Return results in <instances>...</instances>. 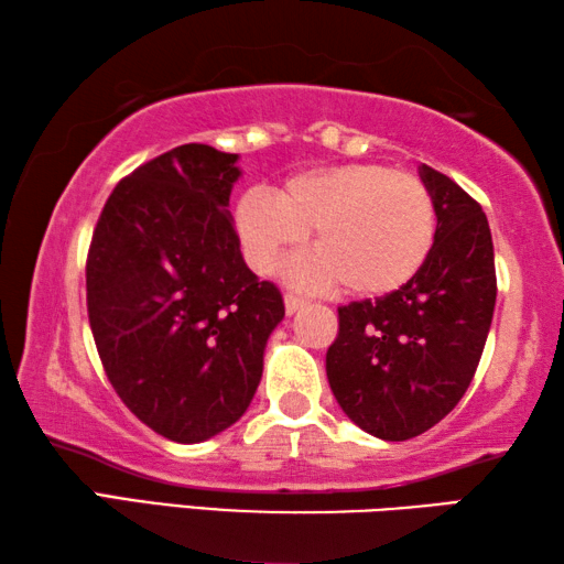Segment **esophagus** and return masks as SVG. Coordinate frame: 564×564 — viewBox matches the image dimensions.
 Here are the masks:
<instances>
[{
    "instance_id": "obj_1",
    "label": "esophagus",
    "mask_w": 564,
    "mask_h": 564,
    "mask_svg": "<svg viewBox=\"0 0 564 564\" xmlns=\"http://www.w3.org/2000/svg\"><path fill=\"white\" fill-rule=\"evenodd\" d=\"M283 301H285V313H289V316H293L295 311H301L303 305L308 303V301L301 299V295H295V293H285V299H283Z\"/></svg>"
}]
</instances>
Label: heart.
Masks as SVG:
<instances>
[{
  "mask_svg": "<svg viewBox=\"0 0 564 564\" xmlns=\"http://www.w3.org/2000/svg\"><path fill=\"white\" fill-rule=\"evenodd\" d=\"M236 231L256 271L273 273L316 234L321 259L299 275L336 283L358 299H383L423 269L435 243V204L405 171L378 164L308 169L275 196L248 191L236 204Z\"/></svg>",
  "mask_w": 564,
  "mask_h": 564,
  "instance_id": "b5f03b06",
  "label": "heart"
}]
</instances>
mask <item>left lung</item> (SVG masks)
<instances>
[{
  "mask_svg": "<svg viewBox=\"0 0 564 564\" xmlns=\"http://www.w3.org/2000/svg\"><path fill=\"white\" fill-rule=\"evenodd\" d=\"M420 178L435 204V243L403 289L338 308L326 352L333 395L352 423L380 441H410L460 403L488 340L495 253L473 196L431 166Z\"/></svg>",
  "mask_w": 564,
  "mask_h": 564,
  "instance_id": "8db88e82",
  "label": "left lung"
}]
</instances>
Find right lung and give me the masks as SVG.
Instances as JSON below:
<instances>
[{
  "label": "right lung",
  "instance_id": "add662e5",
  "mask_svg": "<svg viewBox=\"0 0 564 564\" xmlns=\"http://www.w3.org/2000/svg\"><path fill=\"white\" fill-rule=\"evenodd\" d=\"M238 154L166 151L121 178L87 259V308L104 370L141 423L202 443L251 405L281 291L241 256L228 196Z\"/></svg>",
  "mask_w": 564,
  "mask_h": 564
}]
</instances>
